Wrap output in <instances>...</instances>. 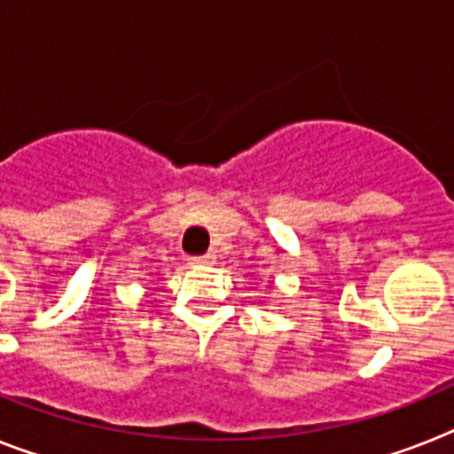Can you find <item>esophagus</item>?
Instances as JSON below:
<instances>
[{"label":"esophagus","instance_id":"1","mask_svg":"<svg viewBox=\"0 0 454 454\" xmlns=\"http://www.w3.org/2000/svg\"><path fill=\"white\" fill-rule=\"evenodd\" d=\"M215 254H203V256H192L189 261L193 262V265H212L215 262Z\"/></svg>","mask_w":454,"mask_h":454}]
</instances>
